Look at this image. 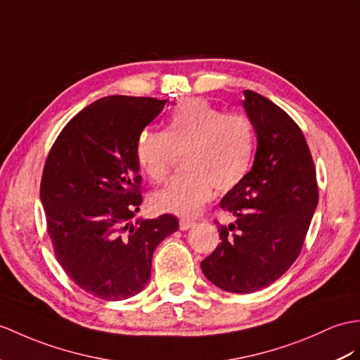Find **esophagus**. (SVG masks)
<instances>
[{
	"label": "esophagus",
	"instance_id": "esophagus-1",
	"mask_svg": "<svg viewBox=\"0 0 360 360\" xmlns=\"http://www.w3.org/2000/svg\"><path fill=\"white\" fill-rule=\"evenodd\" d=\"M195 223L192 221V220H185V218H183V220H180V223H179V226H180V231H188V229H191L192 226H194Z\"/></svg>",
	"mask_w": 360,
	"mask_h": 360
}]
</instances>
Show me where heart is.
Returning <instances> with one entry per match:
<instances>
[{
  "instance_id": "heart-1",
  "label": "heart",
  "mask_w": 360,
  "mask_h": 360,
  "mask_svg": "<svg viewBox=\"0 0 360 360\" xmlns=\"http://www.w3.org/2000/svg\"><path fill=\"white\" fill-rule=\"evenodd\" d=\"M185 172L151 197V206L165 214L191 217L212 195L227 191L248 174L253 157V128L243 116L224 114L205 99L180 102L165 131L146 128L136 142V160L148 179H168L174 151L182 153Z\"/></svg>"
}]
</instances>
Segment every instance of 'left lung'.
Returning a JSON list of instances; mask_svg holds the SVG:
<instances>
[{
    "instance_id": "8db88e82",
    "label": "left lung",
    "mask_w": 360,
    "mask_h": 360,
    "mask_svg": "<svg viewBox=\"0 0 360 360\" xmlns=\"http://www.w3.org/2000/svg\"><path fill=\"white\" fill-rule=\"evenodd\" d=\"M241 103L257 134L255 160L220 201L233 221H215L221 241L201 261L209 281L231 293L261 290L285 274L319 198L309 145L295 120L255 91H244Z\"/></svg>"
}]
</instances>
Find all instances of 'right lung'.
Masks as SVG:
<instances>
[{"mask_svg":"<svg viewBox=\"0 0 360 360\" xmlns=\"http://www.w3.org/2000/svg\"><path fill=\"white\" fill-rule=\"evenodd\" d=\"M166 102H93L60 131L44 166L39 195L55 257L75 284L105 301L142 292L155 248L179 229L168 214L131 221L142 205L137 137Z\"/></svg>","mask_w":360,"mask_h":360,"instance_id":"add662e5","label":"right lung"}]
</instances>
